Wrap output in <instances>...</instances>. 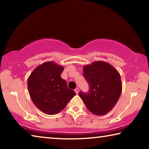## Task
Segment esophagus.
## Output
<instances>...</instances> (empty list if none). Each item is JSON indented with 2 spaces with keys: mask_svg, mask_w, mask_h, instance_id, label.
I'll return each mask as SVG.
<instances>
[{
  "mask_svg": "<svg viewBox=\"0 0 149 149\" xmlns=\"http://www.w3.org/2000/svg\"><path fill=\"white\" fill-rule=\"evenodd\" d=\"M74 91H75V92H76V94H79V88H77L74 90Z\"/></svg>",
  "mask_w": 149,
  "mask_h": 149,
  "instance_id": "esophagus-1",
  "label": "esophagus"
}]
</instances>
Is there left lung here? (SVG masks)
<instances>
[{
    "mask_svg": "<svg viewBox=\"0 0 149 149\" xmlns=\"http://www.w3.org/2000/svg\"><path fill=\"white\" fill-rule=\"evenodd\" d=\"M83 76L90 91L88 93L80 92V98L91 113L106 115L115 106L122 91L119 72L108 63L97 61L84 66Z\"/></svg>",
    "mask_w": 149,
    "mask_h": 149,
    "instance_id": "1",
    "label": "left lung"
}]
</instances>
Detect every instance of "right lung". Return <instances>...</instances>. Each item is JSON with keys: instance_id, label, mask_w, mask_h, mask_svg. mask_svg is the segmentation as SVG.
Returning a JSON list of instances; mask_svg holds the SVG:
<instances>
[{"instance_id": "obj_1", "label": "right lung", "mask_w": 149, "mask_h": 149, "mask_svg": "<svg viewBox=\"0 0 149 149\" xmlns=\"http://www.w3.org/2000/svg\"><path fill=\"white\" fill-rule=\"evenodd\" d=\"M64 68L53 61L38 66L28 79V88L36 106L47 115L61 111L76 93L61 77Z\"/></svg>"}]
</instances>
